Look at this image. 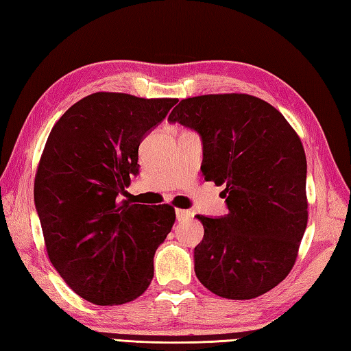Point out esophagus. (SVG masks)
Listing matches in <instances>:
<instances>
[{"label":"esophagus","instance_id":"34e87169","mask_svg":"<svg viewBox=\"0 0 351 351\" xmlns=\"http://www.w3.org/2000/svg\"><path fill=\"white\" fill-rule=\"evenodd\" d=\"M193 217V213L190 210H181V208H176V219L178 221H187V219Z\"/></svg>","mask_w":351,"mask_h":351}]
</instances>
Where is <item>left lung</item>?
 I'll return each instance as SVG.
<instances>
[{"label": "left lung", "mask_w": 351, "mask_h": 351, "mask_svg": "<svg viewBox=\"0 0 351 351\" xmlns=\"http://www.w3.org/2000/svg\"><path fill=\"white\" fill-rule=\"evenodd\" d=\"M170 123L202 136L205 181L225 185L228 215H197L204 239L195 272L213 293L251 300L281 283L307 226L304 147L278 109L250 94H207L180 101Z\"/></svg>", "instance_id": "8db88e82"}]
</instances>
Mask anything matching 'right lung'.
<instances>
[{"instance_id":"1","label":"right lung","mask_w":351,"mask_h":351,"mask_svg":"<svg viewBox=\"0 0 351 351\" xmlns=\"http://www.w3.org/2000/svg\"><path fill=\"white\" fill-rule=\"evenodd\" d=\"M176 99L94 93L53 126L34 176L48 258L71 289L97 306L138 298L154 256L175 223L169 204L120 201L136 175L138 147Z\"/></svg>"}]
</instances>
